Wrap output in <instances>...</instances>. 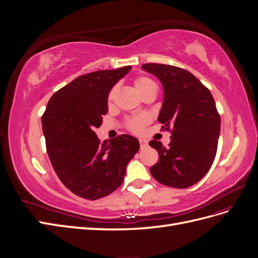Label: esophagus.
I'll use <instances>...</instances> for the list:
<instances>
[{
    "instance_id": "34e87169",
    "label": "esophagus",
    "mask_w": 258,
    "mask_h": 258,
    "mask_svg": "<svg viewBox=\"0 0 258 258\" xmlns=\"http://www.w3.org/2000/svg\"><path fill=\"white\" fill-rule=\"evenodd\" d=\"M139 142H140V146H141V148H145L147 146V141L144 139H140Z\"/></svg>"
}]
</instances>
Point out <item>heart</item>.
<instances>
[{
    "mask_svg": "<svg viewBox=\"0 0 258 258\" xmlns=\"http://www.w3.org/2000/svg\"><path fill=\"white\" fill-rule=\"evenodd\" d=\"M134 85H135V88L137 89V91L140 93V95H143L146 91L150 90L153 87H156V84L151 80L148 79L146 76H139L137 79H135L134 81ZM117 91H118V88H117V86L113 87L111 89V91L108 92V96H107V102L108 103H112L116 95H117ZM148 122V118L147 116L145 115H141V116H136V117H132L128 120V128L134 131V132H141L143 127L145 124Z\"/></svg>",
    "mask_w": 258,
    "mask_h": 258,
    "instance_id": "obj_1",
    "label": "heart"
}]
</instances>
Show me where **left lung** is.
I'll list each match as a JSON object with an SVG mask.
<instances>
[{"label":"left lung","instance_id":"obj_1","mask_svg":"<svg viewBox=\"0 0 258 258\" xmlns=\"http://www.w3.org/2000/svg\"><path fill=\"white\" fill-rule=\"evenodd\" d=\"M144 71L155 75L163 87L158 121L171 127L168 147L152 140L150 145L159 154L151 174L159 183L187 188L204 177L214 161L221 131V117L212 93L184 69L145 63Z\"/></svg>","mask_w":258,"mask_h":258}]
</instances>
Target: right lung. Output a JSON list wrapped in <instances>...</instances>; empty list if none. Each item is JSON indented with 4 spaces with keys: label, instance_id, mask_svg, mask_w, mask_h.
<instances>
[{
    "label": "right lung",
    "instance_id": "right-lung-1",
    "mask_svg": "<svg viewBox=\"0 0 258 258\" xmlns=\"http://www.w3.org/2000/svg\"><path fill=\"white\" fill-rule=\"evenodd\" d=\"M130 66L79 76L50 98L42 116L46 148L54 172L73 194L96 200L122 184L138 139L121 135L100 143L95 128L108 111L107 96Z\"/></svg>",
    "mask_w": 258,
    "mask_h": 258
}]
</instances>
